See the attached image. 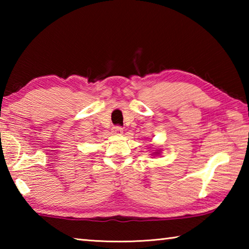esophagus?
I'll list each match as a JSON object with an SVG mask.
<instances>
[{
	"mask_svg": "<svg viewBox=\"0 0 249 249\" xmlns=\"http://www.w3.org/2000/svg\"><path fill=\"white\" fill-rule=\"evenodd\" d=\"M122 132H123V127H122V126H120V125H115L114 127L112 128V133L115 134V135H120V134H122Z\"/></svg>",
	"mask_w": 249,
	"mask_h": 249,
	"instance_id": "1",
	"label": "esophagus"
}]
</instances>
